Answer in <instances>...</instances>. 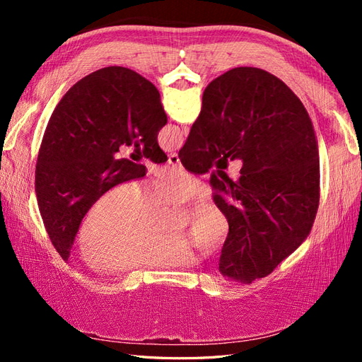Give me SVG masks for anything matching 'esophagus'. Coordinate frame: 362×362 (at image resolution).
Here are the masks:
<instances>
[{
	"mask_svg": "<svg viewBox=\"0 0 362 362\" xmlns=\"http://www.w3.org/2000/svg\"><path fill=\"white\" fill-rule=\"evenodd\" d=\"M168 163L172 164V166H181V161H180V157H178L177 152H172V154H169Z\"/></svg>",
	"mask_w": 362,
	"mask_h": 362,
	"instance_id": "obj_1",
	"label": "esophagus"
}]
</instances>
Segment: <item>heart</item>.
Instances as JSON below:
<instances>
[{"mask_svg": "<svg viewBox=\"0 0 362 362\" xmlns=\"http://www.w3.org/2000/svg\"><path fill=\"white\" fill-rule=\"evenodd\" d=\"M201 194V184L181 169L163 170L141 190L122 182L104 192L86 213L76 234L80 258L93 269L128 272L144 267H177L194 261L193 246L221 249L228 222L210 202L189 213L185 234L164 231L168 205L189 204Z\"/></svg>", "mask_w": 362, "mask_h": 362, "instance_id": "1", "label": "heart"}]
</instances>
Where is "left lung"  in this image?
<instances>
[{"label": "left lung", "instance_id": "1", "mask_svg": "<svg viewBox=\"0 0 362 362\" xmlns=\"http://www.w3.org/2000/svg\"><path fill=\"white\" fill-rule=\"evenodd\" d=\"M166 124L157 87L128 68L95 71L64 93L43 134L35 181L43 225L64 261L93 202L145 177L144 164L115 158L119 148L134 145L151 161H168L157 141Z\"/></svg>", "mask_w": 362, "mask_h": 362}]
</instances>
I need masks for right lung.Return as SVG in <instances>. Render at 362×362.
I'll list each match as a JSON object with an SVG mask.
<instances>
[{
	"instance_id": "obj_1",
	"label": "right lung",
	"mask_w": 362,
	"mask_h": 362,
	"mask_svg": "<svg viewBox=\"0 0 362 362\" xmlns=\"http://www.w3.org/2000/svg\"><path fill=\"white\" fill-rule=\"evenodd\" d=\"M222 156L243 166L235 180L211 173L213 201L229 226L218 270L250 284L305 242L320 201L313 122L278 76L245 66L206 86L201 115L178 157L185 169L202 175Z\"/></svg>"
}]
</instances>
